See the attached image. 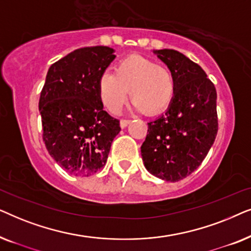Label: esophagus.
Here are the masks:
<instances>
[{"instance_id":"obj_1","label":"esophagus","mask_w":251,"mask_h":251,"mask_svg":"<svg viewBox=\"0 0 251 251\" xmlns=\"http://www.w3.org/2000/svg\"><path fill=\"white\" fill-rule=\"evenodd\" d=\"M129 125H130L129 120H121V121H120V126H121L122 129H125L126 126H128Z\"/></svg>"}]
</instances>
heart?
I'll return each instance as SVG.
<instances>
[{
	"instance_id": "b5f03b06",
	"label": "heart",
	"mask_w": 251,
	"mask_h": 251,
	"mask_svg": "<svg viewBox=\"0 0 251 251\" xmlns=\"http://www.w3.org/2000/svg\"><path fill=\"white\" fill-rule=\"evenodd\" d=\"M176 77L170 68L150 58L130 54L115 65L114 74L104 72L98 80V95L112 114H118L130 98L137 111L159 115L173 104Z\"/></svg>"
}]
</instances>
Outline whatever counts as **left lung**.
I'll return each mask as SVG.
<instances>
[{"instance_id": "8db88e82", "label": "left lung", "mask_w": 251, "mask_h": 251, "mask_svg": "<svg viewBox=\"0 0 251 251\" xmlns=\"http://www.w3.org/2000/svg\"><path fill=\"white\" fill-rule=\"evenodd\" d=\"M153 52L174 73L177 90L166 113L147 123L140 151L150 174L175 183L198 169L215 142L217 92L205 72L179 51Z\"/></svg>"}]
</instances>
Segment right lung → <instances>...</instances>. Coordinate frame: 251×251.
Here are the masks:
<instances>
[{
  "mask_svg": "<svg viewBox=\"0 0 251 251\" xmlns=\"http://www.w3.org/2000/svg\"><path fill=\"white\" fill-rule=\"evenodd\" d=\"M115 57L108 47L81 48L48 71L39 101L43 142L52 159L74 176L100 170L121 130L98 95L99 76Z\"/></svg>",
  "mask_w": 251,
  "mask_h": 251,
  "instance_id": "1",
  "label": "right lung"
}]
</instances>
